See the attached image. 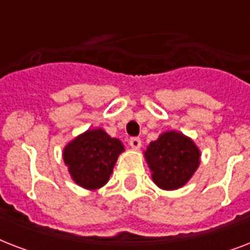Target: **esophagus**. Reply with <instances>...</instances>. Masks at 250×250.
Listing matches in <instances>:
<instances>
[{
    "instance_id": "obj_1",
    "label": "esophagus",
    "mask_w": 250,
    "mask_h": 250,
    "mask_svg": "<svg viewBox=\"0 0 250 250\" xmlns=\"http://www.w3.org/2000/svg\"><path fill=\"white\" fill-rule=\"evenodd\" d=\"M129 146H131L132 149H135V150L140 149L141 140L139 139V137H131V139H129Z\"/></svg>"
}]
</instances>
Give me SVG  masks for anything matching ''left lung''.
<instances>
[{
    "label": "left lung",
    "instance_id": "8db88e82",
    "mask_svg": "<svg viewBox=\"0 0 250 250\" xmlns=\"http://www.w3.org/2000/svg\"><path fill=\"white\" fill-rule=\"evenodd\" d=\"M144 157L154 184L161 189L174 190L189 182L200 165L201 153L190 137L167 131L148 145Z\"/></svg>",
    "mask_w": 250,
    "mask_h": 250
}]
</instances>
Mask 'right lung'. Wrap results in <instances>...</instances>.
Segmentation results:
<instances>
[{
	"mask_svg": "<svg viewBox=\"0 0 250 250\" xmlns=\"http://www.w3.org/2000/svg\"><path fill=\"white\" fill-rule=\"evenodd\" d=\"M125 152L119 139L102 128H92L76 136L63 149V161L74 182L96 190L109 182L118 157Z\"/></svg>",
	"mask_w": 250,
	"mask_h": 250,
	"instance_id": "obj_1",
	"label": "right lung"
}]
</instances>
